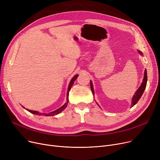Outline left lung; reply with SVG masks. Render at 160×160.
<instances>
[{"label": "left lung", "mask_w": 160, "mask_h": 160, "mask_svg": "<svg viewBox=\"0 0 160 160\" xmlns=\"http://www.w3.org/2000/svg\"><path fill=\"white\" fill-rule=\"evenodd\" d=\"M138 52H139L140 55H141L142 56V53L141 52V51H138ZM147 70H144V78H143L142 82V83H141V86L139 87V88L138 89V90L136 91L135 94H134L133 96L132 102V107H133V106H134L137 103H138V102L139 100V99L141 98V96L142 95L144 90H145V88H146V86H147ZM90 88H91V90H92V94H94V92L93 85H92V81H90Z\"/></svg>", "instance_id": "8db88e82"}]
</instances>
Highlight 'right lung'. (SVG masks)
<instances>
[{"mask_svg":"<svg viewBox=\"0 0 160 160\" xmlns=\"http://www.w3.org/2000/svg\"><path fill=\"white\" fill-rule=\"evenodd\" d=\"M78 75H75V76H73V78L72 79V80L70 81V82L69 84V86H68V92H67V100H66V102L64 103V105H63L62 107H60V108H58V109L52 111V112H49V113H41L38 111H32V110H29V109H27L28 111H29L30 112H32V114H34V115H44V116H54V115H58V113L61 112L63 110H64L66 109V108L67 107L68 105V94H69V92L73 84L74 81H75V79H77L78 78ZM23 108H25L24 107H22Z\"/></svg>","mask_w":160,"mask_h":160,"instance_id":"1","label":"right lung"}]
</instances>
